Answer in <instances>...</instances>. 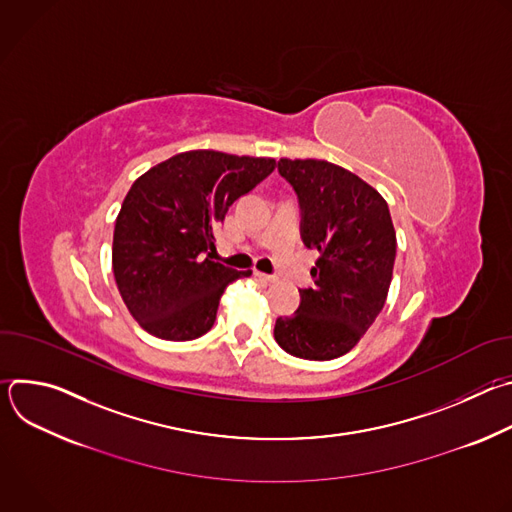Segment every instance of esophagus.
Masks as SVG:
<instances>
[{
	"mask_svg": "<svg viewBox=\"0 0 512 512\" xmlns=\"http://www.w3.org/2000/svg\"><path fill=\"white\" fill-rule=\"evenodd\" d=\"M255 277L259 279V281H263V283H273L277 277L275 275H267V273H261V271H255Z\"/></svg>",
	"mask_w": 512,
	"mask_h": 512,
	"instance_id": "obj_1",
	"label": "esophagus"
}]
</instances>
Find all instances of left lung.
Wrapping results in <instances>:
<instances>
[{
    "label": "left lung",
    "mask_w": 512,
    "mask_h": 512,
    "mask_svg": "<svg viewBox=\"0 0 512 512\" xmlns=\"http://www.w3.org/2000/svg\"><path fill=\"white\" fill-rule=\"evenodd\" d=\"M302 208V241L320 253L314 285L300 289L294 316L277 318L275 340L291 356L332 360L356 346L381 314L397 237L385 198L326 160L277 162Z\"/></svg>",
    "instance_id": "8db88e82"
}]
</instances>
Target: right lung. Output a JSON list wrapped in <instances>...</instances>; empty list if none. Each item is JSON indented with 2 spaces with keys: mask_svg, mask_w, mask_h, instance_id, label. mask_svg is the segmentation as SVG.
<instances>
[{
  "mask_svg": "<svg viewBox=\"0 0 512 512\" xmlns=\"http://www.w3.org/2000/svg\"><path fill=\"white\" fill-rule=\"evenodd\" d=\"M275 166L273 158L192 150L133 182L115 221L113 275L145 332L184 342L212 328L227 285L253 273L212 261L214 231Z\"/></svg>",
  "mask_w": 512,
  "mask_h": 512,
  "instance_id": "add662e5",
  "label": "right lung"
}]
</instances>
